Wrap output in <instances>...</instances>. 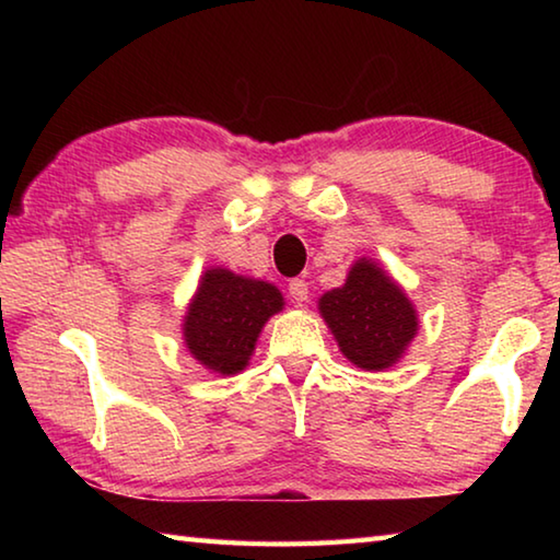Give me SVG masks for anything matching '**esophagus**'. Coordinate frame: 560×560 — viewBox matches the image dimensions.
<instances>
[{
    "label": "esophagus",
    "instance_id": "1",
    "mask_svg": "<svg viewBox=\"0 0 560 560\" xmlns=\"http://www.w3.org/2000/svg\"><path fill=\"white\" fill-rule=\"evenodd\" d=\"M289 296L293 303H306L308 301V283L303 279H291L289 281Z\"/></svg>",
    "mask_w": 560,
    "mask_h": 560
}]
</instances>
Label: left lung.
Masks as SVG:
<instances>
[{
	"mask_svg": "<svg viewBox=\"0 0 560 560\" xmlns=\"http://www.w3.org/2000/svg\"><path fill=\"white\" fill-rule=\"evenodd\" d=\"M320 316L334 330L343 355L363 371L390 368L417 334V316L402 289L365 259L346 283L320 296Z\"/></svg>",
	"mask_w": 560,
	"mask_h": 560,
	"instance_id": "obj_1",
	"label": "left lung"
}]
</instances>
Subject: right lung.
Masks as SVG:
<instances>
[{"label": "right lung", "instance_id": "obj_1", "mask_svg": "<svg viewBox=\"0 0 560 560\" xmlns=\"http://www.w3.org/2000/svg\"><path fill=\"white\" fill-rule=\"evenodd\" d=\"M283 306L277 287L210 269L185 316V343L205 368L234 375L249 363L259 330Z\"/></svg>", "mask_w": 560, "mask_h": 560}]
</instances>
